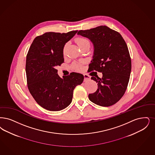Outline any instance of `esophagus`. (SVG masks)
Segmentation results:
<instances>
[{"instance_id":"esophagus-1","label":"esophagus","mask_w":155,"mask_h":155,"mask_svg":"<svg viewBox=\"0 0 155 155\" xmlns=\"http://www.w3.org/2000/svg\"><path fill=\"white\" fill-rule=\"evenodd\" d=\"M84 82H86L87 81L90 80H91V77L88 75L87 74H84Z\"/></svg>"}]
</instances>
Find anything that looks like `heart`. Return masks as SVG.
<instances>
[{
	"instance_id": "b5f03b06",
	"label": "heart",
	"mask_w": 155,
	"mask_h": 155,
	"mask_svg": "<svg viewBox=\"0 0 155 155\" xmlns=\"http://www.w3.org/2000/svg\"><path fill=\"white\" fill-rule=\"evenodd\" d=\"M76 41H77V43L78 44V45H79V47H80L81 45H83L84 44H89V41L87 38H84V37H79V38H77ZM67 46H68V44H66L64 45V47H63V55L66 54ZM73 68L75 69V70H81V69H82V68H83V66H82V65L80 63H75L73 64Z\"/></svg>"
}]
</instances>
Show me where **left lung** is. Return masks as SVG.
Here are the masks:
<instances>
[{"instance_id":"obj_1","label":"left lung","mask_w":155,"mask_h":155,"mask_svg":"<svg viewBox=\"0 0 155 155\" xmlns=\"http://www.w3.org/2000/svg\"><path fill=\"white\" fill-rule=\"evenodd\" d=\"M77 34L92 42L94 55L91 70L103 74L101 78L97 74L92 75L98 89L89 94V99L102 107L115 104L124 96L130 79L131 61L127 44L119 32L107 26L81 30Z\"/></svg>"}]
</instances>
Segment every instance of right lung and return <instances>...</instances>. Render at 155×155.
<instances>
[{
    "label": "right lung",
    "mask_w": 155,
    "mask_h": 155,
    "mask_svg": "<svg viewBox=\"0 0 155 155\" xmlns=\"http://www.w3.org/2000/svg\"><path fill=\"white\" fill-rule=\"evenodd\" d=\"M77 31L45 33L34 39L28 51L25 68L28 89L37 103L47 110L66 108L71 103L75 87L84 81V75L77 73L61 78L56 69L64 62L65 44Z\"/></svg>",
    "instance_id": "add662e5"
}]
</instances>
